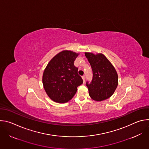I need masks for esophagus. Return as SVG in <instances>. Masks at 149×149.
I'll use <instances>...</instances> for the list:
<instances>
[{
	"instance_id": "1",
	"label": "esophagus",
	"mask_w": 149,
	"mask_h": 149,
	"mask_svg": "<svg viewBox=\"0 0 149 149\" xmlns=\"http://www.w3.org/2000/svg\"><path fill=\"white\" fill-rule=\"evenodd\" d=\"M82 80H83L84 83H85V80H86V77H85L84 76H82Z\"/></svg>"
}]
</instances>
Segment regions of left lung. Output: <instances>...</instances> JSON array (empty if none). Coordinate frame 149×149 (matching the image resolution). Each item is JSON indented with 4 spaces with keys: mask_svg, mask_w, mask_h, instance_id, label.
<instances>
[{
    "mask_svg": "<svg viewBox=\"0 0 149 149\" xmlns=\"http://www.w3.org/2000/svg\"><path fill=\"white\" fill-rule=\"evenodd\" d=\"M92 68L93 77L90 84L87 82L90 97L96 101L110 98L118 86V74L110 61L98 53L85 52Z\"/></svg>",
    "mask_w": 149,
    "mask_h": 149,
    "instance_id": "1",
    "label": "left lung"
}]
</instances>
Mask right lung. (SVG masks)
<instances>
[{"mask_svg": "<svg viewBox=\"0 0 149 149\" xmlns=\"http://www.w3.org/2000/svg\"><path fill=\"white\" fill-rule=\"evenodd\" d=\"M79 54L63 50L48 63L42 75V83L48 97L58 103H65L72 98L77 87L83 83L74 65Z\"/></svg>", "mask_w": 149, "mask_h": 149, "instance_id": "1", "label": "right lung"}]
</instances>
